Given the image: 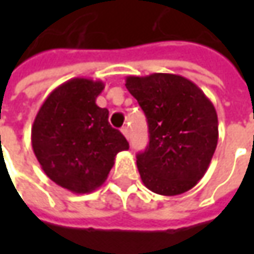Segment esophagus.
I'll use <instances>...</instances> for the list:
<instances>
[{
	"mask_svg": "<svg viewBox=\"0 0 254 254\" xmlns=\"http://www.w3.org/2000/svg\"><path fill=\"white\" fill-rule=\"evenodd\" d=\"M122 132H123V135H124V137H126V138L128 140V137H130V131H128V127H126V126H124V127L122 128Z\"/></svg>",
	"mask_w": 254,
	"mask_h": 254,
	"instance_id": "obj_1",
	"label": "esophagus"
}]
</instances>
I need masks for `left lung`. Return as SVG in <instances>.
Masks as SVG:
<instances>
[{
  "mask_svg": "<svg viewBox=\"0 0 254 254\" xmlns=\"http://www.w3.org/2000/svg\"><path fill=\"white\" fill-rule=\"evenodd\" d=\"M126 87L148 123L150 142L137 154L142 184L165 196L193 188L218 145V114L212 102L180 74L127 76Z\"/></svg>",
  "mask_w": 254,
  "mask_h": 254,
  "instance_id": "left-lung-1",
  "label": "left lung"
}]
</instances>
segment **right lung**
<instances>
[{
	"instance_id": "obj_1",
	"label": "right lung",
	"mask_w": 254,
	"mask_h": 254,
	"mask_svg": "<svg viewBox=\"0 0 254 254\" xmlns=\"http://www.w3.org/2000/svg\"><path fill=\"white\" fill-rule=\"evenodd\" d=\"M100 80L74 77L58 86L36 114L31 131L35 157L55 184L74 193L99 188L116 155L128 150L109 123V110L96 104Z\"/></svg>"
}]
</instances>
